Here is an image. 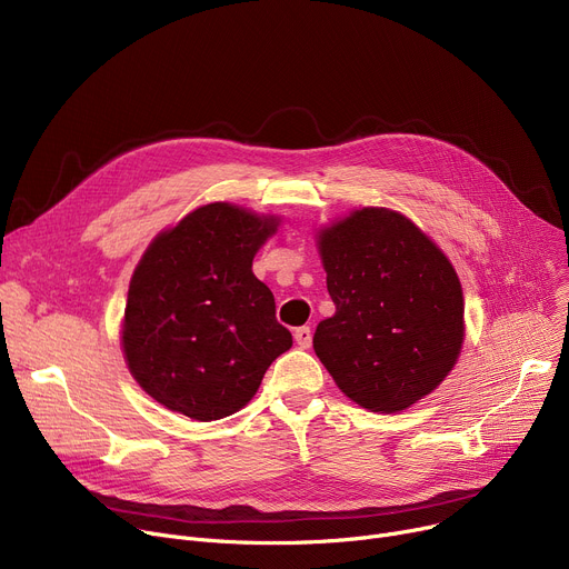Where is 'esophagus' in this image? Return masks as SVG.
<instances>
[{
  "mask_svg": "<svg viewBox=\"0 0 569 569\" xmlns=\"http://www.w3.org/2000/svg\"><path fill=\"white\" fill-rule=\"evenodd\" d=\"M295 340H297V346H299L301 350H309L311 343H313V331H311V327H297V329H295Z\"/></svg>",
  "mask_w": 569,
  "mask_h": 569,
  "instance_id": "34e87169",
  "label": "esophagus"
}]
</instances>
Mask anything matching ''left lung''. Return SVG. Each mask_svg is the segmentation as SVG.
<instances>
[{"mask_svg":"<svg viewBox=\"0 0 569 569\" xmlns=\"http://www.w3.org/2000/svg\"><path fill=\"white\" fill-rule=\"evenodd\" d=\"M336 313L313 350L357 405L396 413L432 393L465 343V297L441 249L389 208H361L318 236Z\"/></svg>","mask_w":569,"mask_h":569,"instance_id":"8db88e82","label":"left lung"}]
</instances>
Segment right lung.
Here are the masks:
<instances>
[{"mask_svg":"<svg viewBox=\"0 0 569 569\" xmlns=\"http://www.w3.org/2000/svg\"><path fill=\"white\" fill-rule=\"evenodd\" d=\"M279 219L208 203L160 233L128 290L123 355L139 387L171 411L217 421L240 411L290 350L274 295L251 272Z\"/></svg>","mask_w":569,"mask_h":569,"instance_id":"add662e5","label":"right lung"}]
</instances>
